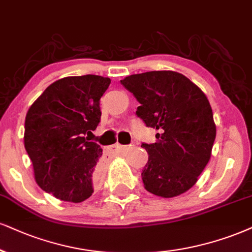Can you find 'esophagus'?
<instances>
[{"label":"esophagus","instance_id":"obj_1","mask_svg":"<svg viewBox=\"0 0 252 252\" xmlns=\"http://www.w3.org/2000/svg\"><path fill=\"white\" fill-rule=\"evenodd\" d=\"M127 146H124V145H120V144H114L112 145V150L113 151H124L126 150Z\"/></svg>","mask_w":252,"mask_h":252}]
</instances>
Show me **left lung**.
Returning <instances> with one entry per match:
<instances>
[{
    "instance_id": "1",
    "label": "left lung",
    "mask_w": 252,
    "mask_h": 252,
    "mask_svg": "<svg viewBox=\"0 0 252 252\" xmlns=\"http://www.w3.org/2000/svg\"><path fill=\"white\" fill-rule=\"evenodd\" d=\"M140 102L136 110L145 125L159 131L141 178L147 191L174 197L190 189L212 155L216 136L213 110L203 92L174 71H150L120 80Z\"/></svg>"
}]
</instances>
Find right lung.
I'll list each match as a JSON object with an SVG mask.
<instances>
[{
	"instance_id": "right-lung-1",
	"label": "right lung",
	"mask_w": 252,
	"mask_h": 252,
	"mask_svg": "<svg viewBox=\"0 0 252 252\" xmlns=\"http://www.w3.org/2000/svg\"><path fill=\"white\" fill-rule=\"evenodd\" d=\"M107 77L85 74L52 83L31 105L24 124V147L37 185L62 201H85L94 191L102 150L88 141L100 123V98Z\"/></svg>"
}]
</instances>
